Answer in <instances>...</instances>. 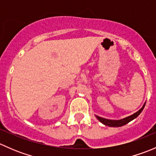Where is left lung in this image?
<instances>
[{"label":"left lung","mask_w":156,"mask_h":156,"mask_svg":"<svg viewBox=\"0 0 156 156\" xmlns=\"http://www.w3.org/2000/svg\"><path fill=\"white\" fill-rule=\"evenodd\" d=\"M146 103H144V106L140 108L138 112H136V113L134 114L131 115L130 116H128V117L125 118L123 119H121V120H109V119H103V118L99 117V116L96 115L97 119L100 121V122L103 124V125H106V126H109V127H122L123 125H127V123L130 122V121L133 120L134 119H136L138 115L141 113V112L143 111V109L144 108V106H145Z\"/></svg>","instance_id":"1"}]
</instances>
